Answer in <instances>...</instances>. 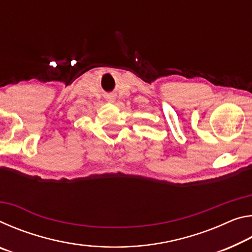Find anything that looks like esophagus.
Segmentation results:
<instances>
[{
  "label": "esophagus",
  "instance_id": "1",
  "mask_svg": "<svg viewBox=\"0 0 252 252\" xmlns=\"http://www.w3.org/2000/svg\"><path fill=\"white\" fill-rule=\"evenodd\" d=\"M114 100H116V99H114L113 96H110V97H108V101H109V102H111V103H113Z\"/></svg>",
  "mask_w": 252,
  "mask_h": 252
}]
</instances>
